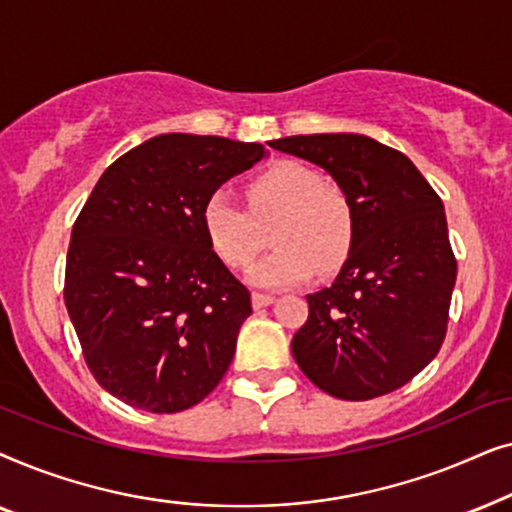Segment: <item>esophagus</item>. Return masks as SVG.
Returning a JSON list of instances; mask_svg holds the SVG:
<instances>
[{"label":"esophagus","mask_w":512,"mask_h":512,"mask_svg":"<svg viewBox=\"0 0 512 512\" xmlns=\"http://www.w3.org/2000/svg\"><path fill=\"white\" fill-rule=\"evenodd\" d=\"M275 303V296H268V293H254L251 296V305L256 307V310H261V307H268Z\"/></svg>","instance_id":"34e87169"}]
</instances>
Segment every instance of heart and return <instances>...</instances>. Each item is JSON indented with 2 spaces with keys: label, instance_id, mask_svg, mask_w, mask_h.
I'll return each instance as SVG.
<instances>
[{
  "label": "heart",
  "instance_id": "heart-1",
  "mask_svg": "<svg viewBox=\"0 0 512 512\" xmlns=\"http://www.w3.org/2000/svg\"><path fill=\"white\" fill-rule=\"evenodd\" d=\"M249 209L228 191H216L202 207L209 247L230 268H244L265 242L275 251L247 270L256 289L279 291L298 286L321 272L338 270L352 249L354 212L338 186L296 160L268 167L247 186Z\"/></svg>",
  "mask_w": 512,
  "mask_h": 512
}]
</instances>
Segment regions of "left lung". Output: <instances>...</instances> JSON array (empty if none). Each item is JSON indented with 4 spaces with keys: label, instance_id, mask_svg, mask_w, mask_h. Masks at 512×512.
Here are the masks:
<instances>
[{
    "label": "left lung",
    "instance_id": "left-lung-1",
    "mask_svg": "<svg viewBox=\"0 0 512 512\" xmlns=\"http://www.w3.org/2000/svg\"><path fill=\"white\" fill-rule=\"evenodd\" d=\"M317 165L347 195L354 240L328 289L307 296L293 335L300 370L342 401L389 394L436 359L457 282L443 200L401 151L326 132L270 142Z\"/></svg>",
    "mask_w": 512,
    "mask_h": 512
}]
</instances>
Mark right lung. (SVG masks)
Masks as SVG:
<instances>
[{
	"label": "right lung",
	"mask_w": 512,
	"mask_h": 512,
	"mask_svg": "<svg viewBox=\"0 0 512 512\" xmlns=\"http://www.w3.org/2000/svg\"><path fill=\"white\" fill-rule=\"evenodd\" d=\"M265 156L254 142L170 132L95 184L72 228L65 305L111 396L170 415L226 375L251 296L209 247L202 207Z\"/></svg>",
	"instance_id": "obj_1"
}]
</instances>
